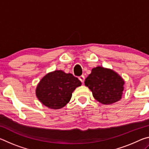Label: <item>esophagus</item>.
Here are the masks:
<instances>
[{
	"label": "esophagus",
	"mask_w": 149,
	"mask_h": 149,
	"mask_svg": "<svg viewBox=\"0 0 149 149\" xmlns=\"http://www.w3.org/2000/svg\"><path fill=\"white\" fill-rule=\"evenodd\" d=\"M79 79L81 81V83H84L85 80V76L84 75H81L80 77H79Z\"/></svg>",
	"instance_id": "1"
}]
</instances>
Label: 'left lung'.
Masks as SVG:
<instances>
[{"label": "left lung", "instance_id": "left-lung-1", "mask_svg": "<svg viewBox=\"0 0 149 149\" xmlns=\"http://www.w3.org/2000/svg\"><path fill=\"white\" fill-rule=\"evenodd\" d=\"M124 84V80L117 72L102 66L93 68L85 81V85L91 91L93 97L106 105L122 99Z\"/></svg>", "mask_w": 149, "mask_h": 149}]
</instances>
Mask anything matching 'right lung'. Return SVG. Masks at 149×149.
Listing matches in <instances>:
<instances>
[{
	"label": "right lung",
	"mask_w": 149,
	"mask_h": 149,
	"mask_svg": "<svg viewBox=\"0 0 149 149\" xmlns=\"http://www.w3.org/2000/svg\"><path fill=\"white\" fill-rule=\"evenodd\" d=\"M81 85V82L72 74L55 70L42 78L35 89V94L45 107L60 109L70 102L72 93Z\"/></svg>",
	"instance_id": "1"
}]
</instances>
